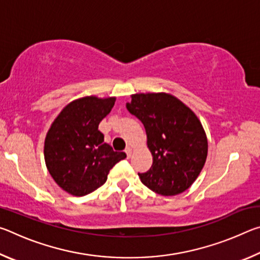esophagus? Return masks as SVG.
Listing matches in <instances>:
<instances>
[{
    "label": "esophagus",
    "instance_id": "1",
    "mask_svg": "<svg viewBox=\"0 0 260 260\" xmlns=\"http://www.w3.org/2000/svg\"><path fill=\"white\" fill-rule=\"evenodd\" d=\"M125 152H126L127 157H131L132 156V147L131 146H127L126 149H125Z\"/></svg>",
    "mask_w": 260,
    "mask_h": 260
}]
</instances>
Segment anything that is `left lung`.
Wrapping results in <instances>:
<instances>
[{"instance_id":"obj_1","label":"left lung","mask_w":260,"mask_h":260,"mask_svg":"<svg viewBox=\"0 0 260 260\" xmlns=\"http://www.w3.org/2000/svg\"><path fill=\"white\" fill-rule=\"evenodd\" d=\"M126 107L142 121L152 155L150 170L139 173L141 182L162 196L187 190L208 156V140L196 114L165 93L135 94Z\"/></svg>"}]
</instances>
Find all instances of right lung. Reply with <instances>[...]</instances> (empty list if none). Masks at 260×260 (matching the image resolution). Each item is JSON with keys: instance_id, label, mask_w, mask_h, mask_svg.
<instances>
[{"instance_id": "right-lung-1", "label": "right lung", "mask_w": 260, "mask_h": 260, "mask_svg": "<svg viewBox=\"0 0 260 260\" xmlns=\"http://www.w3.org/2000/svg\"><path fill=\"white\" fill-rule=\"evenodd\" d=\"M116 98L87 96L73 101L52 122L45 141V160L55 182L69 193L85 196L105 183L109 171L126 158L104 143L99 125Z\"/></svg>"}]
</instances>
